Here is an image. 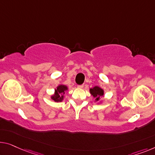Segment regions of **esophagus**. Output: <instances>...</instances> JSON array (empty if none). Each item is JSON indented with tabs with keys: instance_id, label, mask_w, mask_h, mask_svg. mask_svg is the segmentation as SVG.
I'll use <instances>...</instances> for the list:
<instances>
[{
	"instance_id": "34e87169",
	"label": "esophagus",
	"mask_w": 155,
	"mask_h": 155,
	"mask_svg": "<svg viewBox=\"0 0 155 155\" xmlns=\"http://www.w3.org/2000/svg\"><path fill=\"white\" fill-rule=\"evenodd\" d=\"M84 84H82V85H77V87H78V88H83V87H84Z\"/></svg>"
}]
</instances>
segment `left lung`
I'll use <instances>...</instances> for the list:
<instances>
[{"label": "left lung", "mask_w": 155, "mask_h": 155, "mask_svg": "<svg viewBox=\"0 0 155 155\" xmlns=\"http://www.w3.org/2000/svg\"><path fill=\"white\" fill-rule=\"evenodd\" d=\"M90 92L92 96L95 98V101H99L100 100V97L101 96H103L104 94V91L100 87L97 86L94 87L93 88H91L90 90Z\"/></svg>", "instance_id": "left-lung-1"}]
</instances>
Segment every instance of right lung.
Wrapping results in <instances>:
<instances>
[{
    "label": "right lung",
    "mask_w": 155,
    "mask_h": 155,
    "mask_svg": "<svg viewBox=\"0 0 155 155\" xmlns=\"http://www.w3.org/2000/svg\"><path fill=\"white\" fill-rule=\"evenodd\" d=\"M67 89H68V87H67V86H65V85H59V86L57 87V89L55 91V92L54 95L51 97L52 100L55 101H56V102L63 101L64 98L63 94H64V91H65Z\"/></svg>",
    "instance_id": "add662e5"
}]
</instances>
